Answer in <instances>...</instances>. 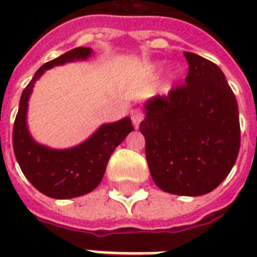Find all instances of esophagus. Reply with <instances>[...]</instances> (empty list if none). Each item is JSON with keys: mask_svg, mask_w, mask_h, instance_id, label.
<instances>
[{"mask_svg": "<svg viewBox=\"0 0 257 257\" xmlns=\"http://www.w3.org/2000/svg\"><path fill=\"white\" fill-rule=\"evenodd\" d=\"M131 117H132V122L135 125V128H139L140 126V122L143 121L144 116H143V113L139 110V109H133L132 113H131Z\"/></svg>", "mask_w": 257, "mask_h": 257, "instance_id": "esophagus-1", "label": "esophagus"}]
</instances>
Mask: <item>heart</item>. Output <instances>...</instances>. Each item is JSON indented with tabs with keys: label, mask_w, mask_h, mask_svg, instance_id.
<instances>
[{
	"label": "heart",
	"mask_w": 257,
	"mask_h": 257,
	"mask_svg": "<svg viewBox=\"0 0 257 257\" xmlns=\"http://www.w3.org/2000/svg\"><path fill=\"white\" fill-rule=\"evenodd\" d=\"M156 68H157V69H160L161 64H156ZM171 77H173V78L176 77V72H173V70H172V72H171Z\"/></svg>",
	"instance_id": "1"
}]
</instances>
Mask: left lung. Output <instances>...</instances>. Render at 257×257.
I'll return each mask as SVG.
<instances>
[{"label": "left lung", "mask_w": 257, "mask_h": 257, "mask_svg": "<svg viewBox=\"0 0 257 257\" xmlns=\"http://www.w3.org/2000/svg\"><path fill=\"white\" fill-rule=\"evenodd\" d=\"M185 85L144 102L145 156L157 187L203 196L223 183L240 149L239 106L219 66L184 52Z\"/></svg>", "instance_id": "obj_1"}]
</instances>
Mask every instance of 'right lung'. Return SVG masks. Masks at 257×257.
I'll return each mask as SVG.
<instances>
[{
    "label": "right lung",
    "mask_w": 257,
    "mask_h": 257,
    "mask_svg": "<svg viewBox=\"0 0 257 257\" xmlns=\"http://www.w3.org/2000/svg\"><path fill=\"white\" fill-rule=\"evenodd\" d=\"M93 49L80 46L46 62L34 73L20 98L13 128V149L22 173L36 189L52 199H73L98 187L110 155L132 132L131 117L100 125L85 141L65 149L40 144L30 135L28 108L34 84L46 70L69 62L85 61Z\"/></svg>",
    "instance_id": "1"
}]
</instances>
